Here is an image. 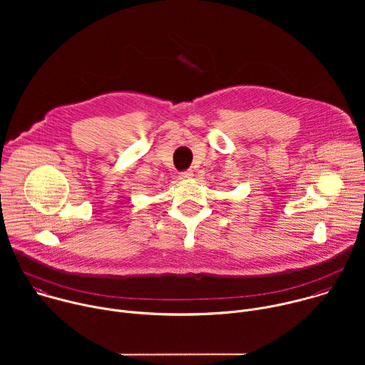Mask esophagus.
Segmentation results:
<instances>
[{
    "label": "esophagus",
    "mask_w": 365,
    "mask_h": 365,
    "mask_svg": "<svg viewBox=\"0 0 365 365\" xmlns=\"http://www.w3.org/2000/svg\"><path fill=\"white\" fill-rule=\"evenodd\" d=\"M193 176V172L192 170H183L180 173V179H190Z\"/></svg>",
    "instance_id": "esophagus-1"
}]
</instances>
